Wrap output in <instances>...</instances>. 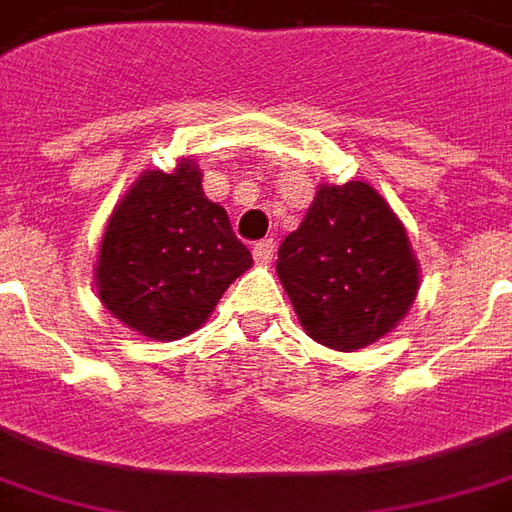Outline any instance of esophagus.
Returning a JSON list of instances; mask_svg holds the SVG:
<instances>
[{
    "mask_svg": "<svg viewBox=\"0 0 512 512\" xmlns=\"http://www.w3.org/2000/svg\"><path fill=\"white\" fill-rule=\"evenodd\" d=\"M252 255H255V260L260 263V266L271 263V257H274V241H271V238H263V241H257V244L252 246Z\"/></svg>",
    "mask_w": 512,
    "mask_h": 512,
    "instance_id": "34e87169",
    "label": "esophagus"
}]
</instances>
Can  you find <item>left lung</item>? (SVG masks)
I'll return each mask as SVG.
<instances>
[{"label": "left lung", "instance_id": "obj_1", "mask_svg": "<svg viewBox=\"0 0 512 512\" xmlns=\"http://www.w3.org/2000/svg\"><path fill=\"white\" fill-rule=\"evenodd\" d=\"M277 257L302 327L330 349L374 343L416 299L418 263L405 227L360 180L321 185Z\"/></svg>", "mask_w": 512, "mask_h": 512}]
</instances>
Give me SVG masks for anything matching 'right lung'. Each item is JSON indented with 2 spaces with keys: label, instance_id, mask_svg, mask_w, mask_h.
I'll return each mask as SVG.
<instances>
[{
  "label": "right lung",
  "instance_id": "add662e5",
  "mask_svg": "<svg viewBox=\"0 0 512 512\" xmlns=\"http://www.w3.org/2000/svg\"><path fill=\"white\" fill-rule=\"evenodd\" d=\"M252 266L227 210L202 191L194 160L144 171L107 221L96 288L102 305L155 341L199 330L221 293Z\"/></svg>",
  "mask_w": 512,
  "mask_h": 512
}]
</instances>
